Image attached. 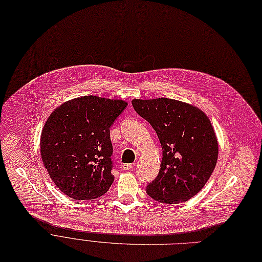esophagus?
I'll use <instances>...</instances> for the list:
<instances>
[{
	"label": "esophagus",
	"instance_id": "1",
	"mask_svg": "<svg viewBox=\"0 0 262 262\" xmlns=\"http://www.w3.org/2000/svg\"><path fill=\"white\" fill-rule=\"evenodd\" d=\"M135 166H136V163H123L121 168L124 171H130L135 168Z\"/></svg>",
	"mask_w": 262,
	"mask_h": 262
}]
</instances>
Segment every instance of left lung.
Returning a JSON list of instances; mask_svg holds the SVG:
<instances>
[{
  "mask_svg": "<svg viewBox=\"0 0 262 262\" xmlns=\"http://www.w3.org/2000/svg\"><path fill=\"white\" fill-rule=\"evenodd\" d=\"M136 113L156 132L162 160L157 177L146 193L164 204L186 202L202 190L217 159V141L212 125L199 108L166 98L133 100Z\"/></svg>",
  "mask_w": 262,
  "mask_h": 262,
  "instance_id": "1",
  "label": "left lung"
}]
</instances>
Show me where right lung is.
Instances as JSON below:
<instances>
[{
    "label": "right lung",
    "mask_w": 262,
    "mask_h": 262,
    "mask_svg": "<svg viewBox=\"0 0 262 262\" xmlns=\"http://www.w3.org/2000/svg\"><path fill=\"white\" fill-rule=\"evenodd\" d=\"M126 106L121 100L88 95L63 103L47 120L40 139L41 158L67 196L98 199L114 183L109 129Z\"/></svg>",
    "instance_id": "1"
}]
</instances>
